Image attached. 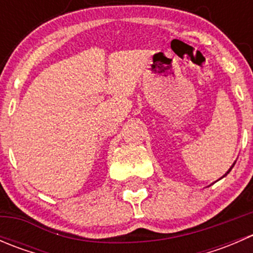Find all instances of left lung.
Masks as SVG:
<instances>
[{
  "label": "left lung",
  "instance_id": "left-lung-1",
  "mask_svg": "<svg viewBox=\"0 0 253 253\" xmlns=\"http://www.w3.org/2000/svg\"><path fill=\"white\" fill-rule=\"evenodd\" d=\"M231 168H233V167H231ZM231 168H230V170H231ZM230 170H229V171H230ZM229 171H228V172H229ZM228 172H226V174H228ZM226 174H225V175H226ZM225 175H224V176H225Z\"/></svg>",
  "mask_w": 253,
  "mask_h": 253
}]
</instances>
